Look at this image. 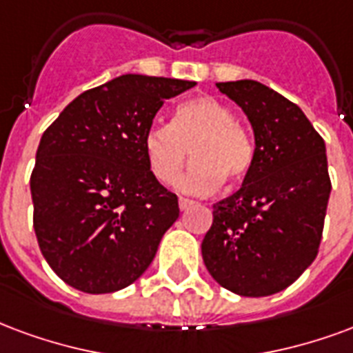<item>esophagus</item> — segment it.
I'll return each instance as SVG.
<instances>
[{"label": "esophagus", "mask_w": 353, "mask_h": 353, "mask_svg": "<svg viewBox=\"0 0 353 353\" xmlns=\"http://www.w3.org/2000/svg\"><path fill=\"white\" fill-rule=\"evenodd\" d=\"M192 200H189V198H179V210L185 211V210H189L190 205H192Z\"/></svg>", "instance_id": "esophagus-1"}]
</instances>
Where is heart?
<instances>
[{"label":"heart","instance_id":"1","mask_svg":"<svg viewBox=\"0 0 353 353\" xmlns=\"http://www.w3.org/2000/svg\"><path fill=\"white\" fill-rule=\"evenodd\" d=\"M194 157L177 181L187 194H208L224 177L241 181L252 168L254 145L228 106L215 97L179 104L172 123L155 121L143 134V153L159 183L176 181L187 157Z\"/></svg>","mask_w":353,"mask_h":353}]
</instances>
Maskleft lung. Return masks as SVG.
I'll list each match as a JSON object with an SVG mask.
<instances>
[{"label":"left lung","instance_id":"obj_1","mask_svg":"<svg viewBox=\"0 0 353 353\" xmlns=\"http://www.w3.org/2000/svg\"><path fill=\"white\" fill-rule=\"evenodd\" d=\"M216 88L249 117L256 148L241 189L213 205L203 263L237 296H271L318 254L331 192L325 143L301 108L268 85L236 80Z\"/></svg>","mask_w":353,"mask_h":353}]
</instances>
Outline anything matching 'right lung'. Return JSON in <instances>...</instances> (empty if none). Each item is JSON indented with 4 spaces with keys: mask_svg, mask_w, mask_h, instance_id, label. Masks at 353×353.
Returning a JSON list of instances; mask_svg holds the SVG:
<instances>
[{
    "mask_svg": "<svg viewBox=\"0 0 353 353\" xmlns=\"http://www.w3.org/2000/svg\"><path fill=\"white\" fill-rule=\"evenodd\" d=\"M194 85L123 74L83 91L44 130L30 179L33 228L69 286L110 294L150 268L179 205L151 174L143 134L166 99Z\"/></svg>",
    "mask_w": 353,
    "mask_h": 353,
    "instance_id": "obj_1",
    "label": "right lung"
}]
</instances>
